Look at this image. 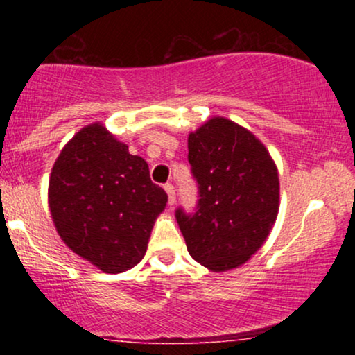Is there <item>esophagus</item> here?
<instances>
[{
  "label": "esophagus",
  "instance_id": "1",
  "mask_svg": "<svg viewBox=\"0 0 355 355\" xmlns=\"http://www.w3.org/2000/svg\"><path fill=\"white\" fill-rule=\"evenodd\" d=\"M164 189L166 191V195H168V205L173 207V203H175V187L172 185V183H166Z\"/></svg>",
  "mask_w": 355,
  "mask_h": 355
}]
</instances>
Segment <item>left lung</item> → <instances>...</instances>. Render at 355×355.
I'll list each match as a JSON object with an SVG mask.
<instances>
[{
    "mask_svg": "<svg viewBox=\"0 0 355 355\" xmlns=\"http://www.w3.org/2000/svg\"><path fill=\"white\" fill-rule=\"evenodd\" d=\"M189 162L200 193L193 215L177 210L189 254L211 272L243 266L279 214L274 158L250 130L214 116L189 133Z\"/></svg>",
    "mask_w": 355,
    "mask_h": 355,
    "instance_id": "left-lung-1",
    "label": "left lung"
}]
</instances>
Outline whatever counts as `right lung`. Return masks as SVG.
Returning a JSON list of instances; mask_svg holds the SVG:
<instances>
[{"instance_id":"obj_1","label":"right lung","mask_w":355,"mask_h":355,"mask_svg":"<svg viewBox=\"0 0 355 355\" xmlns=\"http://www.w3.org/2000/svg\"><path fill=\"white\" fill-rule=\"evenodd\" d=\"M148 165L100 121L75 133L51 168L48 205L70 250L107 274L144 259L155 220L165 210Z\"/></svg>"}]
</instances>
